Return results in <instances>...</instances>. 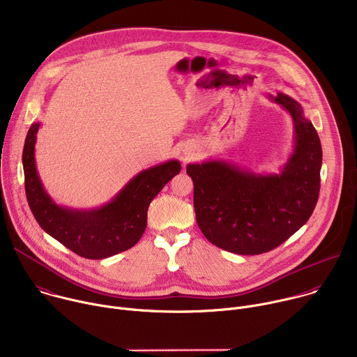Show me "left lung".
Segmentation results:
<instances>
[{"mask_svg": "<svg viewBox=\"0 0 357 357\" xmlns=\"http://www.w3.org/2000/svg\"><path fill=\"white\" fill-rule=\"evenodd\" d=\"M271 100L292 117L295 148L281 174L260 175L225 161L189 164L202 233L222 250L256 256L288 240L311 218L319 197L322 146L298 101Z\"/></svg>", "mask_w": 357, "mask_h": 357, "instance_id": "left-lung-1", "label": "left lung"}]
</instances>
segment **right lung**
I'll return each instance as SVG.
<instances>
[{"label": "right lung", "mask_w": 357, "mask_h": 357, "mask_svg": "<svg viewBox=\"0 0 357 357\" xmlns=\"http://www.w3.org/2000/svg\"><path fill=\"white\" fill-rule=\"evenodd\" d=\"M38 128L35 123L28 130L22 164L28 205L39 226L77 256L90 260L112 257L137 244L146 227L149 203L181 172V164L172 160L139 172L112 202L98 209L62 208L46 193L36 171Z\"/></svg>", "instance_id": "1"}]
</instances>
